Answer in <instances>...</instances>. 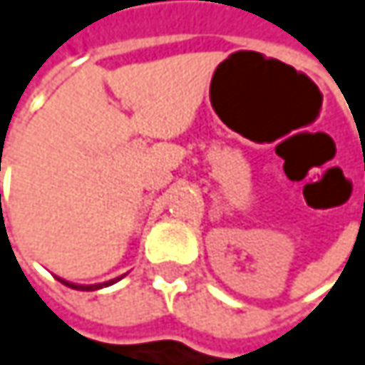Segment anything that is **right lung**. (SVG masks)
<instances>
[{"mask_svg":"<svg viewBox=\"0 0 365 365\" xmlns=\"http://www.w3.org/2000/svg\"><path fill=\"white\" fill-rule=\"evenodd\" d=\"M118 279H122V277H118ZM118 279H111V281H106V283H95V285H78V283H71V281H65V279H58L61 283H65L67 287H71V289H82V292H95V289H101V287H108L111 283H115Z\"/></svg>","mask_w":365,"mask_h":365,"instance_id":"obj_1","label":"right lung"}]
</instances>
